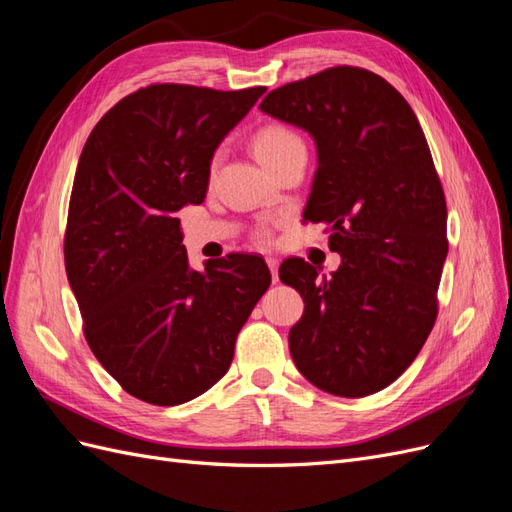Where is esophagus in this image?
Wrapping results in <instances>:
<instances>
[{"instance_id": "1", "label": "esophagus", "mask_w": 512, "mask_h": 512, "mask_svg": "<svg viewBox=\"0 0 512 512\" xmlns=\"http://www.w3.org/2000/svg\"><path fill=\"white\" fill-rule=\"evenodd\" d=\"M267 265H269V269H271V277H273V284L277 282V267H280V260L277 258H267Z\"/></svg>"}]
</instances>
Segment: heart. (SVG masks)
Here are the masks:
<instances>
[{"label":"heart","mask_w":512,"mask_h":512,"mask_svg":"<svg viewBox=\"0 0 512 512\" xmlns=\"http://www.w3.org/2000/svg\"><path fill=\"white\" fill-rule=\"evenodd\" d=\"M297 149H305L303 138L284 126V123H267V126L258 128L252 136L254 156L267 170L277 162L286 160ZM260 239L265 241L267 232H260Z\"/></svg>","instance_id":"heart-1"}]
</instances>
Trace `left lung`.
<instances>
[{"label":"left lung","instance_id":"obj_1","mask_svg":"<svg viewBox=\"0 0 512 512\" xmlns=\"http://www.w3.org/2000/svg\"><path fill=\"white\" fill-rule=\"evenodd\" d=\"M260 111L314 138L303 218L327 224L342 265L329 277L288 258L280 280L305 309L292 361L318 389L365 397L395 382L438 316L446 200L410 104L382 76L339 66L273 89Z\"/></svg>","mask_w":512,"mask_h":512}]
</instances>
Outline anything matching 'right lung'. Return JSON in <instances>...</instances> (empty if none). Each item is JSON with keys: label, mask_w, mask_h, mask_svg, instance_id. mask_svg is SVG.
Returning <instances> with one entry per match:
<instances>
[{"label": "right lung", "mask_w": 512, "mask_h": 512, "mask_svg": "<svg viewBox=\"0 0 512 512\" xmlns=\"http://www.w3.org/2000/svg\"><path fill=\"white\" fill-rule=\"evenodd\" d=\"M265 87L149 85L91 130L76 166L66 273L100 365L136 399L179 406L209 391L271 284L250 254L194 271L177 211L205 200L211 160Z\"/></svg>", "instance_id": "obj_1"}]
</instances>
